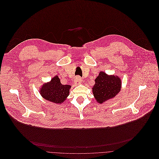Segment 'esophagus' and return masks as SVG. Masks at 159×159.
<instances>
[{
    "instance_id": "obj_1",
    "label": "esophagus",
    "mask_w": 159,
    "mask_h": 159,
    "mask_svg": "<svg viewBox=\"0 0 159 159\" xmlns=\"http://www.w3.org/2000/svg\"><path fill=\"white\" fill-rule=\"evenodd\" d=\"M81 82H82V79H81L80 76L76 77L75 79V80H74V83H75L76 85L80 84Z\"/></svg>"
}]
</instances>
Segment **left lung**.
I'll return each instance as SVG.
<instances>
[{
	"instance_id": "left-lung-1",
	"label": "left lung",
	"mask_w": 159,
	"mask_h": 159,
	"mask_svg": "<svg viewBox=\"0 0 159 159\" xmlns=\"http://www.w3.org/2000/svg\"><path fill=\"white\" fill-rule=\"evenodd\" d=\"M94 81L92 91L95 100L99 103L113 98L120 91L121 81L117 76L108 75L100 71Z\"/></svg>"
}]
</instances>
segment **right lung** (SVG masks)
<instances>
[{
  "mask_svg": "<svg viewBox=\"0 0 159 159\" xmlns=\"http://www.w3.org/2000/svg\"><path fill=\"white\" fill-rule=\"evenodd\" d=\"M71 87L70 85L62 84L59 77L55 76L49 82L43 84L39 93L45 100L56 104H61L69 96Z\"/></svg>",
  "mask_w": 159,
  "mask_h": 159,
  "instance_id": "add662e5",
  "label": "right lung"
}]
</instances>
